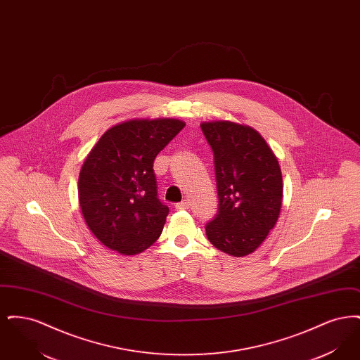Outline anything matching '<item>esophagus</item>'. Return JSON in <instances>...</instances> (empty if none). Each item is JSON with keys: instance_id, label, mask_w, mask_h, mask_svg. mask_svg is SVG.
Returning <instances> with one entry per match:
<instances>
[{"instance_id": "esophagus-1", "label": "esophagus", "mask_w": 360, "mask_h": 360, "mask_svg": "<svg viewBox=\"0 0 360 360\" xmlns=\"http://www.w3.org/2000/svg\"><path fill=\"white\" fill-rule=\"evenodd\" d=\"M188 201H182V202H178V204L175 205V209H178V210H181V209H188Z\"/></svg>"}]
</instances>
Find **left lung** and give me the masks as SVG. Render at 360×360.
<instances>
[{"mask_svg": "<svg viewBox=\"0 0 360 360\" xmlns=\"http://www.w3.org/2000/svg\"><path fill=\"white\" fill-rule=\"evenodd\" d=\"M214 155L219 213L206 224L209 241L229 257L252 254L278 221L283 184L273 150L250 125L202 121Z\"/></svg>", "mask_w": 360, "mask_h": 360, "instance_id": "8db88e82", "label": "left lung"}]
</instances>
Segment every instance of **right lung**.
<instances>
[{"label":"right lung","instance_id":"right-lung-1","mask_svg":"<svg viewBox=\"0 0 360 360\" xmlns=\"http://www.w3.org/2000/svg\"><path fill=\"white\" fill-rule=\"evenodd\" d=\"M170 117H136L110 127L86 156L78 178L85 223L106 248L132 257L159 239L169 207L158 200L154 160L185 127Z\"/></svg>","mask_w":360,"mask_h":360}]
</instances>
